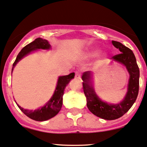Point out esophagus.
I'll use <instances>...</instances> for the list:
<instances>
[{
    "instance_id": "esophagus-1",
    "label": "esophagus",
    "mask_w": 147,
    "mask_h": 147,
    "mask_svg": "<svg viewBox=\"0 0 147 147\" xmlns=\"http://www.w3.org/2000/svg\"><path fill=\"white\" fill-rule=\"evenodd\" d=\"M75 78L81 79V73H80V71H76L75 72Z\"/></svg>"
}]
</instances>
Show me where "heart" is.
Listing matches in <instances>:
<instances>
[{
	"label": "heart",
	"instance_id": "b5f03b06",
	"mask_svg": "<svg viewBox=\"0 0 147 147\" xmlns=\"http://www.w3.org/2000/svg\"><path fill=\"white\" fill-rule=\"evenodd\" d=\"M96 54V51H93L92 52V54Z\"/></svg>",
	"mask_w": 147,
	"mask_h": 147
}]
</instances>
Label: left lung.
<instances>
[{"label":"left lung","mask_w":147,"mask_h":147,"mask_svg":"<svg viewBox=\"0 0 147 147\" xmlns=\"http://www.w3.org/2000/svg\"><path fill=\"white\" fill-rule=\"evenodd\" d=\"M112 43L121 51L120 54L112 56V59L123 64L130 74L128 92L123 101L116 105L103 102L98 97L91 84V72H84L82 77L87 107L94 115L105 120H114L125 114L135 102L139 92L140 70L133 52L119 42L112 41Z\"/></svg>","instance_id":"obj_1"}]
</instances>
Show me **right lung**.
<instances>
[{
	"label": "right lung",
	"mask_w": 147,
	"mask_h": 147,
	"mask_svg": "<svg viewBox=\"0 0 147 147\" xmlns=\"http://www.w3.org/2000/svg\"><path fill=\"white\" fill-rule=\"evenodd\" d=\"M49 48L50 45L47 40H43L42 38H40L35 39L34 41L29 43L28 45L24 47L23 49L21 50V51L17 56L15 61L14 62L12 71L13 70L16 64L24 56L27 55L30 52L38 49H48ZM74 77H75L74 72H72L70 75H65V76L59 77L57 82V86H56V88L54 95L49 102L47 103L44 107L33 111L24 109V108L21 107L18 104H17V106L25 115H26L27 117L33 119V120L37 121H43L48 120V119L55 117L61 110V107H62L63 96L64 94V90H65V86H67L69 82L72 78H74Z\"/></svg>",
	"instance_id": "obj_1"
}]
</instances>
